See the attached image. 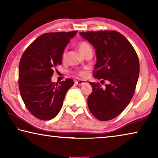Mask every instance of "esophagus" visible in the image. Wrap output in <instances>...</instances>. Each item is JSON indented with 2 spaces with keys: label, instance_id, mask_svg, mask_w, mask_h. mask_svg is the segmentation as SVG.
Instances as JSON below:
<instances>
[{
  "label": "esophagus",
  "instance_id": "obj_1",
  "mask_svg": "<svg viewBox=\"0 0 158 158\" xmlns=\"http://www.w3.org/2000/svg\"><path fill=\"white\" fill-rule=\"evenodd\" d=\"M75 84H76L77 85L81 86V85H82V84H86V81H85V80H79V81H75Z\"/></svg>",
  "mask_w": 158,
  "mask_h": 158
}]
</instances>
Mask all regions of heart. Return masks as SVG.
Wrapping results in <instances>:
<instances>
[{"instance_id": "obj_1", "label": "heart", "mask_w": 158, "mask_h": 158, "mask_svg": "<svg viewBox=\"0 0 158 158\" xmlns=\"http://www.w3.org/2000/svg\"><path fill=\"white\" fill-rule=\"evenodd\" d=\"M91 48L90 45H89V44L88 43V42H86L85 41H81L79 42L78 44V49L79 51L80 52V53L83 54L87 50V49ZM66 57V51H64L62 53V60H64V59ZM85 74V73L84 72H79V75H80V76H84V75Z\"/></svg>"}]
</instances>
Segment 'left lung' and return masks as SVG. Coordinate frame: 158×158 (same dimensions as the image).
<instances>
[{"label":"left lung","mask_w":158,"mask_h":158,"mask_svg":"<svg viewBox=\"0 0 158 158\" xmlns=\"http://www.w3.org/2000/svg\"><path fill=\"white\" fill-rule=\"evenodd\" d=\"M79 35L96 50L94 77L109 81L105 87L89 82L92 92L87 98L89 109L97 119L109 121L126 109L135 93L140 72L138 55L130 42L118 32H86Z\"/></svg>","instance_id":"8db88e82"}]
</instances>
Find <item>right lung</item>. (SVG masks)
I'll list each match as a JSON object with an SVG mask.
<instances>
[{"instance_id":"right-lung-1","label":"right lung","mask_w":158,"mask_h":158,"mask_svg":"<svg viewBox=\"0 0 158 158\" xmlns=\"http://www.w3.org/2000/svg\"><path fill=\"white\" fill-rule=\"evenodd\" d=\"M77 31L49 32L40 35L23 53L19 64V89L28 110L37 118H55L74 82L71 79L52 81L54 69L62 62L64 49Z\"/></svg>"}]
</instances>
